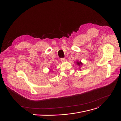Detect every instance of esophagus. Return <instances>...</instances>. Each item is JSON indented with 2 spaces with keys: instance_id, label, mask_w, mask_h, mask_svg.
Here are the masks:
<instances>
[{
  "instance_id": "34e87169",
  "label": "esophagus",
  "mask_w": 121,
  "mask_h": 121,
  "mask_svg": "<svg viewBox=\"0 0 121 121\" xmlns=\"http://www.w3.org/2000/svg\"><path fill=\"white\" fill-rule=\"evenodd\" d=\"M65 58H61V61H62V62H64V61H65Z\"/></svg>"
}]
</instances>
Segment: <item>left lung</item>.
Wrapping results in <instances>:
<instances>
[{"instance_id": "8db88e82", "label": "left lung", "mask_w": 121, "mask_h": 121, "mask_svg": "<svg viewBox=\"0 0 121 121\" xmlns=\"http://www.w3.org/2000/svg\"><path fill=\"white\" fill-rule=\"evenodd\" d=\"M76 64L77 65H78V66H81V65H82V63H81V61H80V62H78V61H77L76 62Z\"/></svg>"}]
</instances>
